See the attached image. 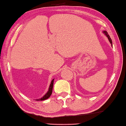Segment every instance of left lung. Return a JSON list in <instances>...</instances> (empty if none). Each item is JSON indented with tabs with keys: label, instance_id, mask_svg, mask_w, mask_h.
<instances>
[{
	"label": "left lung",
	"instance_id": "obj_1",
	"mask_svg": "<svg viewBox=\"0 0 126 126\" xmlns=\"http://www.w3.org/2000/svg\"><path fill=\"white\" fill-rule=\"evenodd\" d=\"M103 33H104V34H105V35L108 38V41H110V44H111V46H112V40H111V38H110V35H108V32H106V31H103Z\"/></svg>",
	"mask_w": 126,
	"mask_h": 126
}]
</instances>
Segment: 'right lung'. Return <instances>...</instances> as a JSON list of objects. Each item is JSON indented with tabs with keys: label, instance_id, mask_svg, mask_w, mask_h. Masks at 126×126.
Segmentation results:
<instances>
[{
	"label": "right lung",
	"instance_id": "obj_1",
	"mask_svg": "<svg viewBox=\"0 0 126 126\" xmlns=\"http://www.w3.org/2000/svg\"><path fill=\"white\" fill-rule=\"evenodd\" d=\"M54 79H53L52 80H51V83L50 84V86H49V90L47 92V93L45 94L44 96H42V97L40 98V99H37L36 100L37 101H42V100H45L46 99H47L48 98L50 97V96H51V94H52V91H53V83H54Z\"/></svg>",
	"mask_w": 126,
	"mask_h": 126
}]
</instances>
